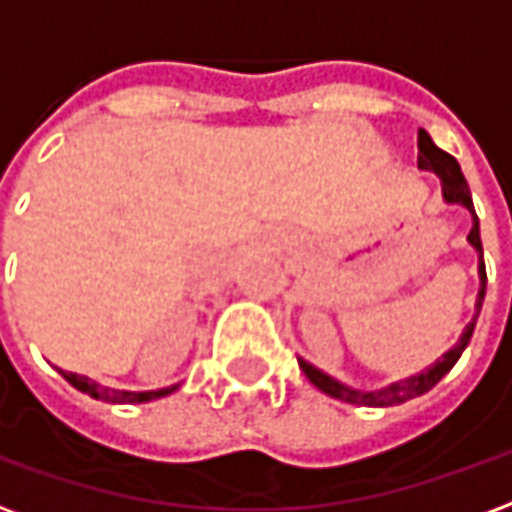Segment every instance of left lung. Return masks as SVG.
Instances as JSON below:
<instances>
[{"label": "left lung", "mask_w": 512, "mask_h": 512, "mask_svg": "<svg viewBox=\"0 0 512 512\" xmlns=\"http://www.w3.org/2000/svg\"><path fill=\"white\" fill-rule=\"evenodd\" d=\"M417 167L419 169H428V172H436L441 178V194H444V202H455V205H463L466 211L472 213V233H469V244L480 252V293H477V304H474V318L469 321V326L463 329L461 340L452 345L447 354L436 359L428 370H422L417 376L403 378V381H395V384L381 386V389H373V392H359V389H351V386L340 384L337 378L326 376L323 370L318 367H312L310 362H304L299 359V367L304 370V376L310 378L312 384L318 386L321 392H326L329 397H337V400H345V403H354V406H400V403H406L411 397H419L430 392L433 386L439 384L441 378L447 376L452 370V365L461 359L463 348L469 345L474 332V323H477V315L483 310V299H485V263H483V241H480V219H477V213H474V202H472V191H469V183L463 178L461 167H458V161L450 156V153H444L441 147L433 145V139L428 136V131H422L419 128L417 134Z\"/></svg>", "instance_id": "1"}]
</instances>
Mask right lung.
<instances>
[{
	"mask_svg": "<svg viewBox=\"0 0 512 512\" xmlns=\"http://www.w3.org/2000/svg\"><path fill=\"white\" fill-rule=\"evenodd\" d=\"M65 381L71 386H76L79 392L84 395L95 397V400H106V403H147V400H156V397H164V395H172L178 384L175 386H167V389H156V392H126V389H109V386H101L90 381L87 376H76V373H65L60 370Z\"/></svg>",
	"mask_w": 512,
	"mask_h": 512,
	"instance_id": "obj_1",
	"label": "right lung"
}]
</instances>
